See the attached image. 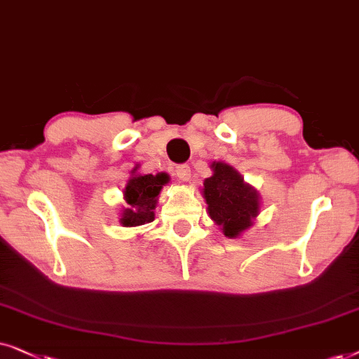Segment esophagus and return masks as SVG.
Here are the masks:
<instances>
[{
  "label": "esophagus",
  "instance_id": "1",
  "mask_svg": "<svg viewBox=\"0 0 359 359\" xmlns=\"http://www.w3.org/2000/svg\"><path fill=\"white\" fill-rule=\"evenodd\" d=\"M175 175H177V179L182 180V182H189V180L192 179V172H190V167L187 164L177 165Z\"/></svg>",
  "mask_w": 359,
  "mask_h": 359
}]
</instances>
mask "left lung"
I'll list each match as a JSON object with an SVG mask.
<instances>
[{
	"label": "left lung",
	"mask_w": 359,
	"mask_h": 359,
	"mask_svg": "<svg viewBox=\"0 0 359 359\" xmlns=\"http://www.w3.org/2000/svg\"><path fill=\"white\" fill-rule=\"evenodd\" d=\"M212 170L202 187L208 215L224 236L235 240L255 224L261 212L259 192L226 162H212Z\"/></svg>",
	"instance_id": "1"
}]
</instances>
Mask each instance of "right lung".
Masks as SVG:
<instances>
[{
  "label": "right lung",
  "mask_w": 359,
  "mask_h": 359,
  "mask_svg": "<svg viewBox=\"0 0 359 359\" xmlns=\"http://www.w3.org/2000/svg\"><path fill=\"white\" fill-rule=\"evenodd\" d=\"M169 180L165 172L156 175L137 174V167H135L123 189L124 205L119 210V223L126 228L151 223L156 217L154 212L161 190L169 184Z\"/></svg>",
  "instance_id": "add662e5"
}]
</instances>
